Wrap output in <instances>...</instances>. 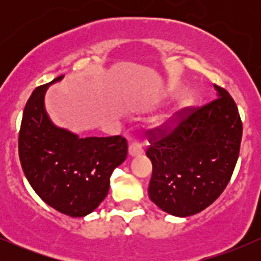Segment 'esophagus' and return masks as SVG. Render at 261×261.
<instances>
[{
    "instance_id": "esophagus-1",
    "label": "esophagus",
    "mask_w": 261,
    "mask_h": 261,
    "mask_svg": "<svg viewBox=\"0 0 261 261\" xmlns=\"http://www.w3.org/2000/svg\"><path fill=\"white\" fill-rule=\"evenodd\" d=\"M128 153L130 155H140L143 153V148H142V145H141L140 142H131L130 146H128Z\"/></svg>"
}]
</instances>
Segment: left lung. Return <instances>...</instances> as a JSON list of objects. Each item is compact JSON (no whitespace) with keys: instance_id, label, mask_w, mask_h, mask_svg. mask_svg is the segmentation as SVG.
<instances>
[{"instance_id":"8db88e82","label":"left lung","mask_w":261,"mask_h":261,"mask_svg":"<svg viewBox=\"0 0 261 261\" xmlns=\"http://www.w3.org/2000/svg\"><path fill=\"white\" fill-rule=\"evenodd\" d=\"M215 88L216 99L184 108L149 130L148 195L173 216H191L208 207L226 189L238 160L241 115L229 93Z\"/></svg>"}]
</instances>
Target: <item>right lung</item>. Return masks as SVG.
<instances>
[{"mask_svg":"<svg viewBox=\"0 0 261 261\" xmlns=\"http://www.w3.org/2000/svg\"><path fill=\"white\" fill-rule=\"evenodd\" d=\"M34 89L27 101L18 137L23 172L39 197L71 217L91 214L106 199L114 169L126 160L125 137L80 139L50 121L44 108L47 87Z\"/></svg>","mask_w":261,"mask_h":261,"instance_id":"add662e5","label":"right lung"}]
</instances>
